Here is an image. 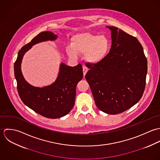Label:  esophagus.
I'll list each match as a JSON object with an SVG mask.
<instances>
[{
	"label": "esophagus",
	"instance_id": "obj_1",
	"mask_svg": "<svg viewBox=\"0 0 160 160\" xmlns=\"http://www.w3.org/2000/svg\"><path fill=\"white\" fill-rule=\"evenodd\" d=\"M82 70H83V74H84V76L86 75V74L87 73L88 71V69L85 66H83L82 67Z\"/></svg>",
	"mask_w": 160,
	"mask_h": 160
}]
</instances>
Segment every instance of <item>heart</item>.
<instances>
[{"instance_id": "obj_1", "label": "heart", "mask_w": 160, "mask_h": 160, "mask_svg": "<svg viewBox=\"0 0 160 160\" xmlns=\"http://www.w3.org/2000/svg\"><path fill=\"white\" fill-rule=\"evenodd\" d=\"M110 48V42L105 36L82 32L72 38L71 46H68L66 51L72 58H77L78 53H84V58L88 62L96 64L107 57Z\"/></svg>"}]
</instances>
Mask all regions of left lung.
Listing matches in <instances>:
<instances>
[{
  "label": "left lung",
  "mask_w": 160,
  "mask_h": 160,
  "mask_svg": "<svg viewBox=\"0 0 160 160\" xmlns=\"http://www.w3.org/2000/svg\"><path fill=\"white\" fill-rule=\"evenodd\" d=\"M111 31L112 46L107 57L90 69L86 79L95 103L109 114L122 113L140 100L145 87L147 60L136 38L114 26Z\"/></svg>",
  "instance_id": "obj_1"
}]
</instances>
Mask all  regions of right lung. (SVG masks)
Instances as JSON below:
<instances>
[{
    "instance_id": "right-lung-1",
    "label": "right lung",
    "mask_w": 160,
    "mask_h": 160,
    "mask_svg": "<svg viewBox=\"0 0 160 160\" xmlns=\"http://www.w3.org/2000/svg\"><path fill=\"white\" fill-rule=\"evenodd\" d=\"M57 37L50 31L39 33L20 49L14 64L17 89L22 102L36 113L51 119L63 117L68 114L73 108L76 86L83 78L82 65L78 64L72 67L62 63L55 81L50 86L38 88L25 80L21 64L24 53L32 46L42 42L53 41Z\"/></svg>"
}]
</instances>
